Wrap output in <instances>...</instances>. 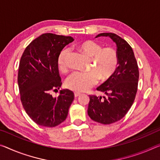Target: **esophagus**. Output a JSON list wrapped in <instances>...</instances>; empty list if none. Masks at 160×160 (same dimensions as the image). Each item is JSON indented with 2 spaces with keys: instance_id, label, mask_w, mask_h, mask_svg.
Masks as SVG:
<instances>
[{
  "instance_id": "esophagus-1",
  "label": "esophagus",
  "mask_w": 160,
  "mask_h": 160,
  "mask_svg": "<svg viewBox=\"0 0 160 160\" xmlns=\"http://www.w3.org/2000/svg\"><path fill=\"white\" fill-rule=\"evenodd\" d=\"M80 95H81V93H80V92H75V93H74V95H75V98L79 97V96H80Z\"/></svg>"
}]
</instances>
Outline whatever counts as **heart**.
Wrapping results in <instances>:
<instances>
[{
	"instance_id": "1",
	"label": "heart",
	"mask_w": 160,
	"mask_h": 160,
	"mask_svg": "<svg viewBox=\"0 0 160 160\" xmlns=\"http://www.w3.org/2000/svg\"><path fill=\"white\" fill-rule=\"evenodd\" d=\"M79 50L85 55L92 57V67L90 72H74L65 81V85L76 92H85L95 86L100 78L106 80L112 76L118 68V55L111 47L102 48L92 40H86L79 45ZM70 50L65 48L58 57V65L62 72L68 69V58Z\"/></svg>"
}]
</instances>
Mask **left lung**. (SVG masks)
<instances>
[{"label":"left lung","mask_w":160,"mask_h":160,"mask_svg":"<svg viewBox=\"0 0 160 160\" xmlns=\"http://www.w3.org/2000/svg\"><path fill=\"white\" fill-rule=\"evenodd\" d=\"M110 37L117 45L118 67L110 78L97 88L106 97L90 95L88 114L92 120L109 125L121 120L132 105L138 91L139 70L135 54L128 42L112 32L95 38Z\"/></svg>","instance_id":"left-lung-1"}]
</instances>
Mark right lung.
<instances>
[{"mask_svg":"<svg viewBox=\"0 0 160 160\" xmlns=\"http://www.w3.org/2000/svg\"><path fill=\"white\" fill-rule=\"evenodd\" d=\"M74 39L45 33L25 48L19 63L18 84L26 113L38 125L53 128L65 120L74 93L68 89L53 98L50 91L61 87L58 57Z\"/></svg>","mask_w":160,"mask_h":160,"instance_id":"1","label":"right lung"}]
</instances>
